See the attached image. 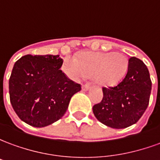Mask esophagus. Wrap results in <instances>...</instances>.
Here are the masks:
<instances>
[{"label": "esophagus", "instance_id": "esophagus-1", "mask_svg": "<svg viewBox=\"0 0 160 160\" xmlns=\"http://www.w3.org/2000/svg\"><path fill=\"white\" fill-rule=\"evenodd\" d=\"M90 88V86L89 85H83L82 86V90L83 91H87Z\"/></svg>", "mask_w": 160, "mask_h": 160}]
</instances>
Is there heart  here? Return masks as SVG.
Returning <instances> with one entry per match:
<instances>
[{
	"mask_svg": "<svg viewBox=\"0 0 160 160\" xmlns=\"http://www.w3.org/2000/svg\"><path fill=\"white\" fill-rule=\"evenodd\" d=\"M127 56L122 53L83 52L79 58L71 56L63 60L62 69L74 80L92 76L99 87H114L128 68Z\"/></svg>",
	"mask_w": 160,
	"mask_h": 160,
	"instance_id": "1",
	"label": "heart"
}]
</instances>
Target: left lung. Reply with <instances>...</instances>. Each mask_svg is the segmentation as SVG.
Masks as SVG:
<instances>
[{
  "mask_svg": "<svg viewBox=\"0 0 160 160\" xmlns=\"http://www.w3.org/2000/svg\"><path fill=\"white\" fill-rule=\"evenodd\" d=\"M152 81L145 63L128 59L127 73L115 87H103V99L92 107L94 116L108 127L125 128L136 123L149 104Z\"/></svg>",
  "mask_w": 160,
  "mask_h": 160,
  "instance_id": "left-lung-1",
  "label": "left lung"
}]
</instances>
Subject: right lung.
<instances>
[{"instance_id": "right-lung-1", "label": "right lung", "mask_w": 160, "mask_h": 160, "mask_svg": "<svg viewBox=\"0 0 160 160\" xmlns=\"http://www.w3.org/2000/svg\"><path fill=\"white\" fill-rule=\"evenodd\" d=\"M59 55L22 56L14 64L9 78V97L15 113L23 122L42 128L58 121L66 113L80 84L60 69Z\"/></svg>"}]
</instances>
